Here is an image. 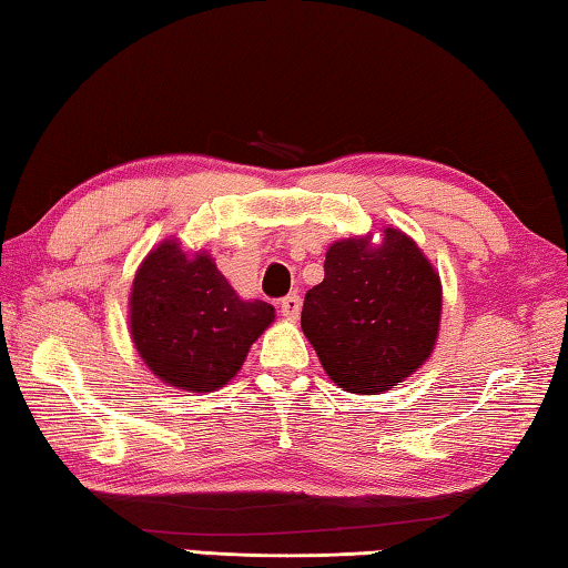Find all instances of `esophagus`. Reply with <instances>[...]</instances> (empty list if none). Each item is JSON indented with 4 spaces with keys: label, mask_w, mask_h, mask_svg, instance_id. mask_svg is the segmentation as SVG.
Here are the masks:
<instances>
[{
    "label": "esophagus",
    "mask_w": 568,
    "mask_h": 568,
    "mask_svg": "<svg viewBox=\"0 0 568 568\" xmlns=\"http://www.w3.org/2000/svg\"><path fill=\"white\" fill-rule=\"evenodd\" d=\"M301 307H303V297L297 293L287 295L281 301V313L285 315L287 321H297V315H301Z\"/></svg>",
    "instance_id": "obj_1"
}]
</instances>
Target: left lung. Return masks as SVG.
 Masks as SVG:
<instances>
[{"instance_id":"obj_1","label":"left lung","mask_w":568,"mask_h":568,"mask_svg":"<svg viewBox=\"0 0 568 568\" xmlns=\"http://www.w3.org/2000/svg\"><path fill=\"white\" fill-rule=\"evenodd\" d=\"M325 277L305 293L301 325L335 386L378 396L436 348L444 291L434 263L398 227L335 240Z\"/></svg>"}]
</instances>
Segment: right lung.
Segmentation results:
<instances>
[{
  "instance_id": "add662e5",
  "label": "right lung",
  "mask_w": 568,
  "mask_h": 568,
  "mask_svg": "<svg viewBox=\"0 0 568 568\" xmlns=\"http://www.w3.org/2000/svg\"><path fill=\"white\" fill-rule=\"evenodd\" d=\"M273 321L271 303L243 301L207 250L187 253L178 237L152 247L134 273L132 343L148 368L172 388H223Z\"/></svg>"
}]
</instances>
